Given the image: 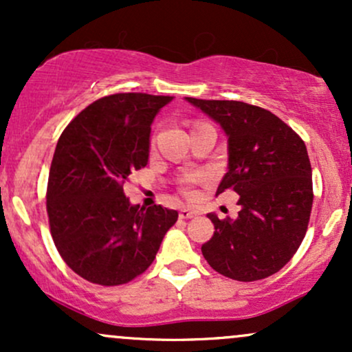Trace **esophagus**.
<instances>
[{
    "label": "esophagus",
    "instance_id": "esophagus-1",
    "mask_svg": "<svg viewBox=\"0 0 352 352\" xmlns=\"http://www.w3.org/2000/svg\"><path fill=\"white\" fill-rule=\"evenodd\" d=\"M179 215H180V218H184V220H185V218H193L197 215V213L193 212V210H190V208H182Z\"/></svg>",
    "mask_w": 352,
    "mask_h": 352
}]
</instances>
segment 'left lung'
<instances>
[{"label":"left lung","instance_id":"1","mask_svg":"<svg viewBox=\"0 0 352 352\" xmlns=\"http://www.w3.org/2000/svg\"><path fill=\"white\" fill-rule=\"evenodd\" d=\"M228 139V170L218 193L240 195L236 218L208 213L215 233L201 253L215 272L256 281L288 263L306 235L313 179L306 145L280 117L238 100L185 98Z\"/></svg>","mask_w":352,"mask_h":352}]
</instances>
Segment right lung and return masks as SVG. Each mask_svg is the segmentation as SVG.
<instances>
[{"label": "right lung", "mask_w": 352, "mask_h": 352, "mask_svg": "<svg viewBox=\"0 0 352 352\" xmlns=\"http://www.w3.org/2000/svg\"><path fill=\"white\" fill-rule=\"evenodd\" d=\"M170 96L125 92L84 109L60 134L47 180L56 248L84 280L124 285L152 265L177 210L140 208L122 184L148 162L151 125Z\"/></svg>", "instance_id": "right-lung-1"}]
</instances>
